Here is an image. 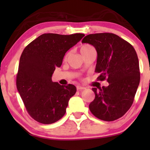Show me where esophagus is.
Returning <instances> with one entry per match:
<instances>
[{"label": "esophagus", "instance_id": "34e87169", "mask_svg": "<svg viewBox=\"0 0 150 150\" xmlns=\"http://www.w3.org/2000/svg\"><path fill=\"white\" fill-rule=\"evenodd\" d=\"M76 89L77 90H83V89H85V87H82V86H80V85H77Z\"/></svg>", "mask_w": 150, "mask_h": 150}]
</instances>
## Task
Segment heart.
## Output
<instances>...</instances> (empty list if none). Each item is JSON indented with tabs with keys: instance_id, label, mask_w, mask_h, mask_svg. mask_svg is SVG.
Returning <instances> with one entry per match:
<instances>
[{
	"instance_id": "1",
	"label": "heart",
	"mask_w": 150,
	"mask_h": 150,
	"mask_svg": "<svg viewBox=\"0 0 150 150\" xmlns=\"http://www.w3.org/2000/svg\"><path fill=\"white\" fill-rule=\"evenodd\" d=\"M92 50H94V48L91 46V45L88 44H83V45H81V47H80V52H81L82 55L85 54L86 53L89 52V51H91ZM69 54H70V52H69L66 53V54H65V59H67V57H69Z\"/></svg>"
}]
</instances>
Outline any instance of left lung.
Returning a JSON list of instances; mask_svg holds the SVG:
<instances>
[{"label": "left lung", "mask_w": 150, "mask_h": 150, "mask_svg": "<svg viewBox=\"0 0 150 150\" xmlns=\"http://www.w3.org/2000/svg\"><path fill=\"white\" fill-rule=\"evenodd\" d=\"M82 43L95 47L98 53L96 72L98 81L108 87L93 88L95 99L89 110L96 117L112 122L122 117L131 107L140 82L139 59L130 43L110 33L90 34Z\"/></svg>", "instance_id": "obj_1"}]
</instances>
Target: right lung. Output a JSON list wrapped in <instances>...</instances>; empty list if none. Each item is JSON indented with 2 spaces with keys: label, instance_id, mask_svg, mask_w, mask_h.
I'll return each instance as SVG.
<instances>
[{
  "label": "right lung",
  "instance_id": "add662e5",
  "mask_svg": "<svg viewBox=\"0 0 150 150\" xmlns=\"http://www.w3.org/2000/svg\"><path fill=\"white\" fill-rule=\"evenodd\" d=\"M85 35L44 33L25 47L20 59L16 86L28 113L37 122L50 124L66 112L74 85L52 81L56 67H61L65 53Z\"/></svg>",
  "mask_w": 150,
  "mask_h": 150
}]
</instances>
